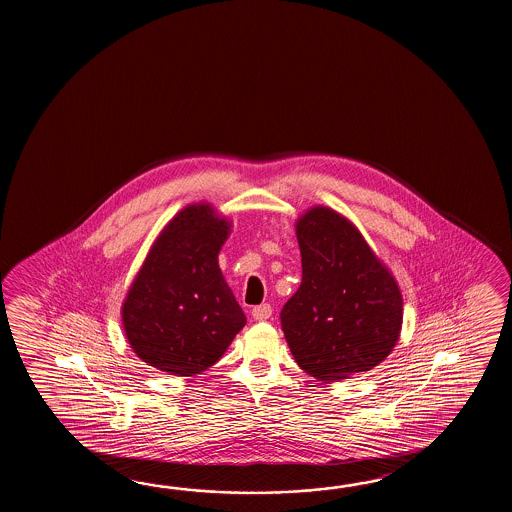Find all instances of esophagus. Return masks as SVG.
<instances>
[{"mask_svg": "<svg viewBox=\"0 0 512 512\" xmlns=\"http://www.w3.org/2000/svg\"><path fill=\"white\" fill-rule=\"evenodd\" d=\"M272 315V307L271 304H261L256 305V307H252V316H254V320H267V318H271Z\"/></svg>", "mask_w": 512, "mask_h": 512, "instance_id": "obj_1", "label": "esophagus"}]
</instances>
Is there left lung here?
Listing matches in <instances>:
<instances>
[{"label": "left lung", "mask_w": 512, "mask_h": 512, "mask_svg": "<svg viewBox=\"0 0 512 512\" xmlns=\"http://www.w3.org/2000/svg\"><path fill=\"white\" fill-rule=\"evenodd\" d=\"M302 283L283 305L282 329L298 366L320 381L375 368L403 324L392 274L348 219L311 208L296 223Z\"/></svg>", "instance_id": "8db88e82"}]
</instances>
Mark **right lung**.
<instances>
[{
	"label": "right lung",
	"mask_w": 512,
	"mask_h": 512,
	"mask_svg": "<svg viewBox=\"0 0 512 512\" xmlns=\"http://www.w3.org/2000/svg\"><path fill=\"white\" fill-rule=\"evenodd\" d=\"M230 223L208 205L181 210L153 243L122 305L133 351L157 370L190 377L218 362L245 326L219 271Z\"/></svg>",
	"instance_id": "right-lung-1"
}]
</instances>
